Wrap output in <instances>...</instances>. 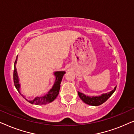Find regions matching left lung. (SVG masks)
Wrapping results in <instances>:
<instances>
[{
	"mask_svg": "<svg viewBox=\"0 0 134 134\" xmlns=\"http://www.w3.org/2000/svg\"><path fill=\"white\" fill-rule=\"evenodd\" d=\"M116 88V87L114 88V89L111 91H110L109 93H104L102 94L100 96H86L85 94H84L83 93H80L79 91H77L78 95L79 96V98L81 99L82 101L85 102V104H88L90 105H93V106H98L101 105L102 104H103L104 102H105L111 95L113 94V93H114L115 90Z\"/></svg>",
	"mask_w": 134,
	"mask_h": 134,
	"instance_id": "left-lung-1",
	"label": "left lung"
}]
</instances>
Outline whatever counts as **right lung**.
I'll list each match as a JSON object with an SVG mask.
<instances>
[{"mask_svg":"<svg viewBox=\"0 0 134 134\" xmlns=\"http://www.w3.org/2000/svg\"><path fill=\"white\" fill-rule=\"evenodd\" d=\"M18 60V56L16 57V61L14 62V72H13V80L14 86H15L17 90L19 91V93L23 96L25 99L30 102L32 104H35V105H45L46 104H49L52 102L53 100L55 99L57 97L58 93H59L60 88V83H61L62 78L65 74V71H55L54 72V76H55V80L54 85L52 86V88L47 92V94H46L44 96H36L34 99H28L25 98V96L22 94L20 91V88H21V85L19 83V77H18L17 69H16V65L17 63Z\"/></svg>","mask_w":134,"mask_h":134,"instance_id":"add662e5","label":"right lung"}]
</instances>
